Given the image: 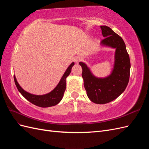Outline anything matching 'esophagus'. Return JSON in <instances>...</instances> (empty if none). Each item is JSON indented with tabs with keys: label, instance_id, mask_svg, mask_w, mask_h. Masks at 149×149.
Masks as SVG:
<instances>
[{
	"label": "esophagus",
	"instance_id": "obj_1",
	"mask_svg": "<svg viewBox=\"0 0 149 149\" xmlns=\"http://www.w3.org/2000/svg\"><path fill=\"white\" fill-rule=\"evenodd\" d=\"M81 58L80 57H76L75 59H74V61H75V63H78L81 60Z\"/></svg>",
	"mask_w": 149,
	"mask_h": 149
}]
</instances>
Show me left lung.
<instances>
[{"label": "left lung", "mask_w": 149, "mask_h": 149, "mask_svg": "<svg viewBox=\"0 0 149 149\" xmlns=\"http://www.w3.org/2000/svg\"><path fill=\"white\" fill-rule=\"evenodd\" d=\"M104 38L101 46L115 48L114 64L111 73L105 78L94 76L83 62L82 67L84 86L89 99L96 104H103L112 101L123 93L128 84L130 62L123 39L107 26H101Z\"/></svg>", "instance_id": "1"}]
</instances>
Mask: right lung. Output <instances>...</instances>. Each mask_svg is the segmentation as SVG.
<instances>
[{
	"mask_svg": "<svg viewBox=\"0 0 149 149\" xmlns=\"http://www.w3.org/2000/svg\"><path fill=\"white\" fill-rule=\"evenodd\" d=\"M74 65V63L73 62L71 65L68 67L65 73L61 77L60 82L58 83L55 88L51 92L43 95H35V94H30L25 91L24 89L19 85L17 82L15 76H13L14 78V81L17 88L19 90L20 94L23 96L26 100H28L31 103L39 107H48L54 106L59 103L63 97V94L66 89V79L68 76L71 73V68Z\"/></svg>",
	"mask_w": 149,
	"mask_h": 149,
	"instance_id": "right-lung-1",
	"label": "right lung"
}]
</instances>
